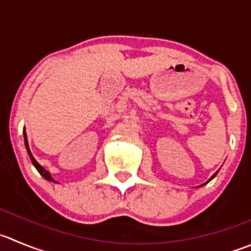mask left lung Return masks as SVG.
<instances>
[{
	"label": "left lung",
	"instance_id": "left-lung-1",
	"mask_svg": "<svg viewBox=\"0 0 251 251\" xmlns=\"http://www.w3.org/2000/svg\"><path fill=\"white\" fill-rule=\"evenodd\" d=\"M216 174H217V173H215V174H213V175H212V176H211V177H210V180H212V179H213V177H215V176H216ZM210 180H208V181H210ZM208 181H207V182H208Z\"/></svg>",
	"mask_w": 251,
	"mask_h": 251
}]
</instances>
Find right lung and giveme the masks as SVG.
I'll list each match as a JSON object with an SVG mask.
<instances>
[{
	"label": "right lung",
	"mask_w": 251,
	"mask_h": 251,
	"mask_svg": "<svg viewBox=\"0 0 251 251\" xmlns=\"http://www.w3.org/2000/svg\"><path fill=\"white\" fill-rule=\"evenodd\" d=\"M24 143H25L26 152H28L29 157H30V160H31V163H33V165H34V167L36 168V170H38V172L40 173V175H43V176L45 177L46 180H50V181H55V180H53L52 177H51L50 173H49L48 170H45V169H44V168L41 167V165L39 164L38 162H36V160H35V158L33 157V154H31L30 150H29V146H28V140H26V133H25V130H24Z\"/></svg>",
	"instance_id": "right-lung-1"
}]
</instances>
